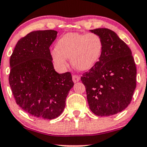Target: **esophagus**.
<instances>
[{
  "label": "esophagus",
  "mask_w": 147,
  "mask_h": 147,
  "mask_svg": "<svg viewBox=\"0 0 147 147\" xmlns=\"http://www.w3.org/2000/svg\"><path fill=\"white\" fill-rule=\"evenodd\" d=\"M79 79H80V77H79V75H72V80H73V82L76 83V82H79Z\"/></svg>",
  "instance_id": "esophagus-1"
}]
</instances>
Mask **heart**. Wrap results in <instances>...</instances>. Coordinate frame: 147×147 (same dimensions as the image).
Returning <instances> with one entry per match:
<instances>
[{
	"instance_id": "obj_1",
	"label": "heart",
	"mask_w": 147,
	"mask_h": 147,
	"mask_svg": "<svg viewBox=\"0 0 147 147\" xmlns=\"http://www.w3.org/2000/svg\"><path fill=\"white\" fill-rule=\"evenodd\" d=\"M56 50L51 52L54 62L60 68L67 65V58L79 70H87L95 65L102 53L101 38L95 34L70 33L59 40Z\"/></svg>"
}]
</instances>
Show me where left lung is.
Listing matches in <instances>:
<instances>
[{
    "label": "left lung",
    "mask_w": 147,
    "mask_h": 147,
    "mask_svg": "<svg viewBox=\"0 0 147 147\" xmlns=\"http://www.w3.org/2000/svg\"><path fill=\"white\" fill-rule=\"evenodd\" d=\"M102 43L99 61L81 77L89 108L96 115L120 113L131 103L136 88V66L132 52L117 34L107 28L91 30Z\"/></svg>",
    "instance_id": "left-lung-1"
}]
</instances>
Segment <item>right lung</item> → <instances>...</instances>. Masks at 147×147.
I'll return each instance as SVG.
<instances>
[{"mask_svg":"<svg viewBox=\"0 0 147 147\" xmlns=\"http://www.w3.org/2000/svg\"><path fill=\"white\" fill-rule=\"evenodd\" d=\"M57 34L52 30L32 32L17 42L10 57L9 82L16 104L39 119L59 117L74 85L70 72L54 69L49 48Z\"/></svg>","mask_w":147,"mask_h":147,"instance_id":"add662e5","label":"right lung"}]
</instances>
